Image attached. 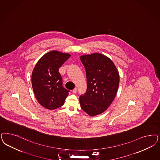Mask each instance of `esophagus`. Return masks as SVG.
I'll return each instance as SVG.
<instances>
[{
  "instance_id": "obj_1",
  "label": "esophagus",
  "mask_w": 160,
  "mask_h": 160,
  "mask_svg": "<svg viewBox=\"0 0 160 160\" xmlns=\"http://www.w3.org/2000/svg\"><path fill=\"white\" fill-rule=\"evenodd\" d=\"M77 88H74L72 90V92L73 93H76V92H77Z\"/></svg>"
}]
</instances>
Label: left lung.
Instances as JSON below:
<instances>
[{"instance_id": "left-lung-1", "label": "left lung", "mask_w": 160, "mask_h": 160, "mask_svg": "<svg viewBox=\"0 0 160 160\" xmlns=\"http://www.w3.org/2000/svg\"><path fill=\"white\" fill-rule=\"evenodd\" d=\"M86 69L87 90L80 96L81 108L89 116L104 112L116 96L119 75L113 61L100 53L80 56Z\"/></svg>"}]
</instances>
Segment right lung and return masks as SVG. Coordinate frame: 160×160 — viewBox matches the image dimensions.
Returning <instances> with one entry per match:
<instances>
[{"label": "right lung", "mask_w": 160, "mask_h": 160, "mask_svg": "<svg viewBox=\"0 0 160 160\" xmlns=\"http://www.w3.org/2000/svg\"><path fill=\"white\" fill-rule=\"evenodd\" d=\"M70 54L51 51L37 62L32 73L33 93L39 104L53 110L64 105L69 90L62 87V79L59 68Z\"/></svg>", "instance_id": "obj_1"}]
</instances>
